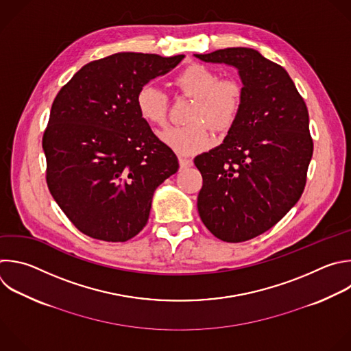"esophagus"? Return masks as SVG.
Listing matches in <instances>:
<instances>
[{
  "mask_svg": "<svg viewBox=\"0 0 351 351\" xmlns=\"http://www.w3.org/2000/svg\"><path fill=\"white\" fill-rule=\"evenodd\" d=\"M179 164H180V167L182 168H189V167H191L193 165V160H190V158H186V157H179Z\"/></svg>",
  "mask_w": 351,
  "mask_h": 351,
  "instance_id": "1",
  "label": "esophagus"
}]
</instances>
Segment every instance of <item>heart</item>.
<instances>
[{"label": "heart", "instance_id": "b5f03b06", "mask_svg": "<svg viewBox=\"0 0 351 351\" xmlns=\"http://www.w3.org/2000/svg\"><path fill=\"white\" fill-rule=\"evenodd\" d=\"M178 89L194 97L184 125L171 127L161 132V141L180 154L199 153L210 146L215 131H226L237 120L244 100V86L236 77L219 78V74L201 63H191L175 78ZM142 119L153 125H164L168 112V97L152 82L142 85L135 96Z\"/></svg>", "mask_w": 351, "mask_h": 351}]
</instances>
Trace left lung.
Wrapping results in <instances>:
<instances>
[{
    "instance_id": "8db88e82",
    "label": "left lung",
    "mask_w": 351,
    "mask_h": 351,
    "mask_svg": "<svg viewBox=\"0 0 351 351\" xmlns=\"http://www.w3.org/2000/svg\"><path fill=\"white\" fill-rule=\"evenodd\" d=\"M195 58L234 66L244 85L223 143L194 158L202 223L221 241L244 243L278 223L304 190L313 156L308 111L287 70L252 48Z\"/></svg>"
}]
</instances>
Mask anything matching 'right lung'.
<instances>
[{
	"mask_svg": "<svg viewBox=\"0 0 351 351\" xmlns=\"http://www.w3.org/2000/svg\"><path fill=\"white\" fill-rule=\"evenodd\" d=\"M183 58L114 53L81 67L58 92L43 136L47 184L85 236L134 239L156 189L178 172V157L139 115L135 96Z\"/></svg>",
	"mask_w": 351,
	"mask_h": 351,
	"instance_id": "1",
	"label": "right lung"
}]
</instances>
